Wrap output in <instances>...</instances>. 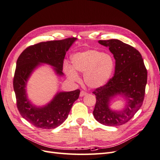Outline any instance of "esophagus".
Here are the masks:
<instances>
[{
  "mask_svg": "<svg viewBox=\"0 0 160 160\" xmlns=\"http://www.w3.org/2000/svg\"><path fill=\"white\" fill-rule=\"evenodd\" d=\"M87 94H88V93H87L86 91H81V93H80V96H81V97H83V96H84V95H86Z\"/></svg>",
  "mask_w": 160,
  "mask_h": 160,
  "instance_id": "34e87169",
  "label": "esophagus"
}]
</instances>
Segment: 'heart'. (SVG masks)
Masks as SVG:
<instances>
[{"instance_id":"obj_1","label":"heart","mask_w":160,"mask_h":160,"mask_svg":"<svg viewBox=\"0 0 160 160\" xmlns=\"http://www.w3.org/2000/svg\"><path fill=\"white\" fill-rule=\"evenodd\" d=\"M72 68L66 66L65 71L69 78L79 80L77 71L84 73V81L91 88H98L108 83L115 68L113 57L96 49L75 53L71 58Z\"/></svg>"}]
</instances>
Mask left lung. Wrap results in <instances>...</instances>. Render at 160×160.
<instances>
[{
  "instance_id": "left-lung-1",
  "label": "left lung",
  "mask_w": 160,
  "mask_h": 160,
  "mask_svg": "<svg viewBox=\"0 0 160 160\" xmlns=\"http://www.w3.org/2000/svg\"><path fill=\"white\" fill-rule=\"evenodd\" d=\"M109 47L115 59L114 75L103 86L93 91L96 103L93 110L95 119L108 126H118L132 119L140 109L146 93L148 72L142 56L134 47L118 39L99 41ZM121 94L128 100L126 108L119 112L108 108L111 96Z\"/></svg>"
}]
</instances>
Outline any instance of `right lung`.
Listing matches in <instances>:
<instances>
[{
  "mask_svg": "<svg viewBox=\"0 0 160 160\" xmlns=\"http://www.w3.org/2000/svg\"><path fill=\"white\" fill-rule=\"evenodd\" d=\"M77 39L71 37L58 41L41 42L24 50L17 61L13 78L17 107L22 117L37 128L51 129L59 126L67 118L72 104L79 98L80 90L57 93L50 103L37 108L27 98L25 86L33 69L40 63L55 67L57 74L62 75L63 60L69 47Z\"/></svg>",
  "mask_w": 160,
  "mask_h": 160,
  "instance_id": "obj_1",
  "label": "right lung"
}]
</instances>
